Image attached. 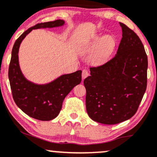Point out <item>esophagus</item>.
Returning a JSON list of instances; mask_svg holds the SVG:
<instances>
[{
	"label": "esophagus",
	"instance_id": "34e87169",
	"mask_svg": "<svg viewBox=\"0 0 157 157\" xmlns=\"http://www.w3.org/2000/svg\"><path fill=\"white\" fill-rule=\"evenodd\" d=\"M88 75H89V72H88V71L87 70V69H83V70H82V79L86 78Z\"/></svg>",
	"mask_w": 157,
	"mask_h": 157
}]
</instances>
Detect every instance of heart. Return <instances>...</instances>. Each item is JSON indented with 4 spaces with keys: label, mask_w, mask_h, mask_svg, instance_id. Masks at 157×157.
Listing matches in <instances>:
<instances>
[{
    "label": "heart",
    "mask_w": 157,
    "mask_h": 157,
    "mask_svg": "<svg viewBox=\"0 0 157 157\" xmlns=\"http://www.w3.org/2000/svg\"><path fill=\"white\" fill-rule=\"evenodd\" d=\"M116 44L114 37L111 35L104 36L99 38H95L93 41L82 49V52H91L94 53L91 56V60L94 64H100L107 59Z\"/></svg>",
    "instance_id": "1"
}]
</instances>
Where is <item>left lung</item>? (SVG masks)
<instances>
[{
  "instance_id": "1",
  "label": "left lung",
  "mask_w": 157,
  "mask_h": 157,
  "mask_svg": "<svg viewBox=\"0 0 157 157\" xmlns=\"http://www.w3.org/2000/svg\"><path fill=\"white\" fill-rule=\"evenodd\" d=\"M122 39L117 54L102 65L90 67L84 80L86 109L94 121L116 124L137 112L147 87L148 58L138 36L120 22Z\"/></svg>"
}]
</instances>
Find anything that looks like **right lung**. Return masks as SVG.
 Wrapping results in <instances>:
<instances>
[{"label": "right lung", "instance_id": "right-lung-1", "mask_svg": "<svg viewBox=\"0 0 157 157\" xmlns=\"http://www.w3.org/2000/svg\"><path fill=\"white\" fill-rule=\"evenodd\" d=\"M64 21L57 20L38 23L28 28L15 41L9 67V79L16 105L31 118L40 121L54 119L59 114L63 99L82 80V71L64 75L47 85H36L26 80L19 67L18 51L20 43L33 29L61 26Z\"/></svg>", "mask_w": 157, "mask_h": 157}]
</instances>
